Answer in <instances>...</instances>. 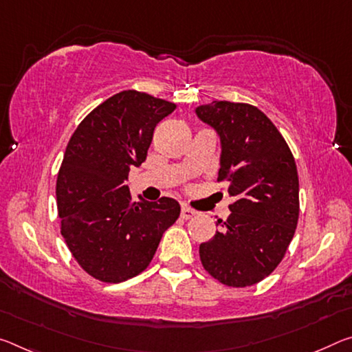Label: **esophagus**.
<instances>
[{
  "label": "esophagus",
  "mask_w": 352,
  "mask_h": 352,
  "mask_svg": "<svg viewBox=\"0 0 352 352\" xmlns=\"http://www.w3.org/2000/svg\"><path fill=\"white\" fill-rule=\"evenodd\" d=\"M180 216L183 217V219H191L192 216H196V211H194L192 208H189V206H182Z\"/></svg>",
  "instance_id": "1"
}]
</instances>
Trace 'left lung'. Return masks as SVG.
<instances>
[{"label": "left lung", "instance_id": "1", "mask_svg": "<svg viewBox=\"0 0 352 352\" xmlns=\"http://www.w3.org/2000/svg\"><path fill=\"white\" fill-rule=\"evenodd\" d=\"M197 117L221 139L217 182H228L230 216L199 248L210 276L227 287H250L280 263L299 217V178L285 139L265 113L248 103L213 102Z\"/></svg>", "mask_w": 352, "mask_h": 352}]
</instances>
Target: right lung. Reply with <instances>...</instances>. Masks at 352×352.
<instances>
[{"instance_id": "1", "label": "right lung", "mask_w": 352, "mask_h": 352, "mask_svg": "<svg viewBox=\"0 0 352 352\" xmlns=\"http://www.w3.org/2000/svg\"><path fill=\"white\" fill-rule=\"evenodd\" d=\"M177 106L124 91L91 111L67 144L58 182L60 235L82 270L119 283L150 265L163 233L180 216L170 197L133 202L126 180L141 166L158 122Z\"/></svg>"}]
</instances>
